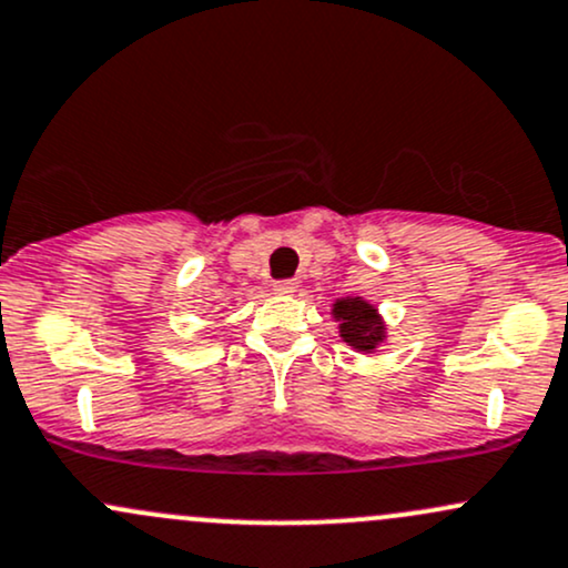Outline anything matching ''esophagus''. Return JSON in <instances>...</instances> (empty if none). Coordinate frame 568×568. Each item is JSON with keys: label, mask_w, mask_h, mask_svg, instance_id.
<instances>
[{"label": "esophagus", "mask_w": 568, "mask_h": 568, "mask_svg": "<svg viewBox=\"0 0 568 568\" xmlns=\"http://www.w3.org/2000/svg\"><path fill=\"white\" fill-rule=\"evenodd\" d=\"M273 292H276V295H295L297 282H292V278H286V282H276L273 284Z\"/></svg>", "instance_id": "34e87169"}]
</instances>
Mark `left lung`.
Listing matches in <instances>:
<instances>
[{
    "label": "left lung",
    "mask_w": 568,
    "mask_h": 568,
    "mask_svg": "<svg viewBox=\"0 0 568 568\" xmlns=\"http://www.w3.org/2000/svg\"><path fill=\"white\" fill-rule=\"evenodd\" d=\"M329 314H333L337 322V337H341L348 348H354V352L375 354L381 348V343H386V318L378 311V305L369 303L367 297H337V301L329 305Z\"/></svg>",
    "instance_id": "1"
}]
</instances>
